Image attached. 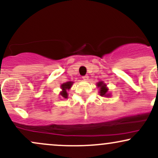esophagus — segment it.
I'll return each instance as SVG.
<instances>
[{
	"mask_svg": "<svg viewBox=\"0 0 158 158\" xmlns=\"http://www.w3.org/2000/svg\"><path fill=\"white\" fill-rule=\"evenodd\" d=\"M82 79H84V80H88V75L83 76V77H82Z\"/></svg>",
	"mask_w": 158,
	"mask_h": 158,
	"instance_id": "obj_1",
	"label": "esophagus"
}]
</instances>
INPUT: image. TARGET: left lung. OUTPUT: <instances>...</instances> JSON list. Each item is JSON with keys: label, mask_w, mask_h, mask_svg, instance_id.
<instances>
[{"label": "left lung", "mask_w": 158, "mask_h": 158, "mask_svg": "<svg viewBox=\"0 0 158 158\" xmlns=\"http://www.w3.org/2000/svg\"><path fill=\"white\" fill-rule=\"evenodd\" d=\"M97 86L99 87L100 88V90H99V93H100V95L102 96V97H108L109 96V94H107L108 93V88H106V85L104 84V83H102V81L101 82H99L97 84Z\"/></svg>", "instance_id": "obj_1"}]
</instances>
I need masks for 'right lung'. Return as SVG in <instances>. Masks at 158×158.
Here are the masks:
<instances>
[{
    "mask_svg": "<svg viewBox=\"0 0 158 158\" xmlns=\"http://www.w3.org/2000/svg\"><path fill=\"white\" fill-rule=\"evenodd\" d=\"M73 82L72 81H68V82L64 83V84L61 85V89L62 91L61 92V96L64 98H68V93H67V90H69L71 88Z\"/></svg>",
    "mask_w": 158,
    "mask_h": 158,
    "instance_id": "add662e5",
    "label": "right lung"
}]
</instances>
